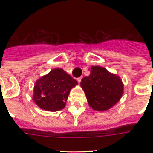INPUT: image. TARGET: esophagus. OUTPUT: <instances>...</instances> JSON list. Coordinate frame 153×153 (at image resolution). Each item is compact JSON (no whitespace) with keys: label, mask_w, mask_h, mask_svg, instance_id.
Returning <instances> with one entry per match:
<instances>
[{"label":"esophagus","mask_w":153,"mask_h":153,"mask_svg":"<svg viewBox=\"0 0 153 153\" xmlns=\"http://www.w3.org/2000/svg\"><path fill=\"white\" fill-rule=\"evenodd\" d=\"M82 78H83V76H80V77H79V78H77V79H76V80H77L78 83H80Z\"/></svg>","instance_id":"1"}]
</instances>
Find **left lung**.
Segmentation results:
<instances>
[{"instance_id": "obj_1", "label": "left lung", "mask_w": 153, "mask_h": 153, "mask_svg": "<svg viewBox=\"0 0 153 153\" xmlns=\"http://www.w3.org/2000/svg\"><path fill=\"white\" fill-rule=\"evenodd\" d=\"M90 74L82 79L80 86L89 106L97 111H106L120 100L124 92L122 79L106 68L93 66Z\"/></svg>"}]
</instances>
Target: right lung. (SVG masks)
Listing matches in <instances>:
<instances>
[{"instance_id": "right-lung-1", "label": "right lung", "mask_w": 153, "mask_h": 153, "mask_svg": "<svg viewBox=\"0 0 153 153\" xmlns=\"http://www.w3.org/2000/svg\"><path fill=\"white\" fill-rule=\"evenodd\" d=\"M77 84L63 69H53L35 82L33 100L45 111H59L66 106L70 90Z\"/></svg>"}]
</instances>
